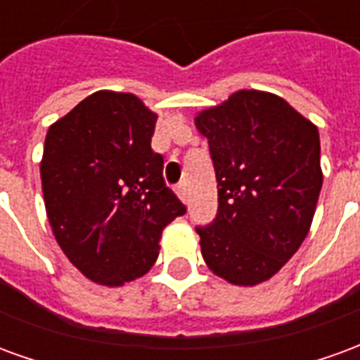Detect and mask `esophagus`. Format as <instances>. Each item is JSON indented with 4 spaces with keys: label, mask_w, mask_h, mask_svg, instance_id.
Here are the masks:
<instances>
[{
    "label": "esophagus",
    "mask_w": 360,
    "mask_h": 360,
    "mask_svg": "<svg viewBox=\"0 0 360 360\" xmlns=\"http://www.w3.org/2000/svg\"><path fill=\"white\" fill-rule=\"evenodd\" d=\"M176 193H178V198H180V200L186 201V198H188V193H186V184L176 186Z\"/></svg>",
    "instance_id": "1"
}]
</instances>
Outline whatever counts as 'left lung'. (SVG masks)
Here are the masks:
<instances>
[{"label": "left lung", "instance_id": "obj_1", "mask_svg": "<svg viewBox=\"0 0 360 360\" xmlns=\"http://www.w3.org/2000/svg\"><path fill=\"white\" fill-rule=\"evenodd\" d=\"M219 209L195 226L209 269L233 285L267 281L307 238L322 190L318 127L281 96L238 91L198 114Z\"/></svg>", "mask_w": 360, "mask_h": 360}]
</instances>
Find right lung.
Segmentation results:
<instances>
[{
  "label": "right lung",
  "instance_id": "right-lung-1",
  "mask_svg": "<svg viewBox=\"0 0 360 360\" xmlns=\"http://www.w3.org/2000/svg\"><path fill=\"white\" fill-rule=\"evenodd\" d=\"M155 124L135 94L98 91L46 134L48 221L63 254L94 283L120 287L147 274L162 229L186 213L151 149Z\"/></svg>",
  "mask_w": 360,
  "mask_h": 360
}]
</instances>
